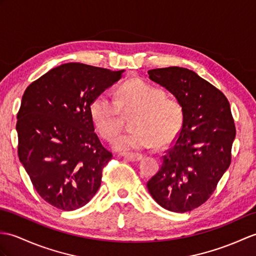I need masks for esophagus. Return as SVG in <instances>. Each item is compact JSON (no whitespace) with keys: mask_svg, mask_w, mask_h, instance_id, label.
Segmentation results:
<instances>
[{"mask_svg":"<svg viewBox=\"0 0 256 256\" xmlns=\"http://www.w3.org/2000/svg\"><path fill=\"white\" fill-rule=\"evenodd\" d=\"M123 157L126 158L128 162H140V160L142 158V155L140 154H133V152H128V154H124Z\"/></svg>","mask_w":256,"mask_h":256,"instance_id":"1","label":"esophagus"}]
</instances>
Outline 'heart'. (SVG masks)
Listing matches in <instances>:
<instances>
[{
	"label": "heart",
	"instance_id": "obj_1",
	"mask_svg": "<svg viewBox=\"0 0 256 256\" xmlns=\"http://www.w3.org/2000/svg\"><path fill=\"white\" fill-rule=\"evenodd\" d=\"M98 133L111 140L120 132L123 116H132V132L120 135L114 142L116 150H138L152 147L155 142L164 146L179 134L183 124V109L179 101L166 97L162 88L140 78L126 82L118 89L116 99L100 94L89 108Z\"/></svg>",
	"mask_w": 256,
	"mask_h": 256
}]
</instances>
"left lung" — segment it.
I'll return each mask as SVG.
<instances>
[{
    "mask_svg": "<svg viewBox=\"0 0 256 256\" xmlns=\"http://www.w3.org/2000/svg\"><path fill=\"white\" fill-rule=\"evenodd\" d=\"M183 109L182 128L147 182L164 210L186 212L204 204L231 162L236 126L224 94L191 70L170 66L148 70Z\"/></svg>",
    "mask_w": 256,
    "mask_h": 256,
    "instance_id": "8db88e82",
    "label": "left lung"
}]
</instances>
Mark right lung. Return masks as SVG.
<instances>
[{"mask_svg": "<svg viewBox=\"0 0 256 256\" xmlns=\"http://www.w3.org/2000/svg\"><path fill=\"white\" fill-rule=\"evenodd\" d=\"M123 72L65 63L22 94L16 124L18 157L36 191L58 210L80 208L100 188L112 154L94 132L89 108Z\"/></svg>", "mask_w": 256, "mask_h": 256, "instance_id": "add662e5", "label": "right lung"}]
</instances>
